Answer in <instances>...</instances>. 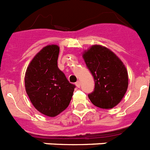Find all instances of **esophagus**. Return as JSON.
<instances>
[{"label": "esophagus", "mask_w": 150, "mask_h": 150, "mask_svg": "<svg viewBox=\"0 0 150 150\" xmlns=\"http://www.w3.org/2000/svg\"><path fill=\"white\" fill-rule=\"evenodd\" d=\"M76 86H77V87H80V85H81V84H80V81H79V80H78V81H76Z\"/></svg>", "instance_id": "1"}]
</instances>
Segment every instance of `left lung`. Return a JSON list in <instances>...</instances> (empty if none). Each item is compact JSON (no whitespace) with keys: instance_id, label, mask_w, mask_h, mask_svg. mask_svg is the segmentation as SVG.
<instances>
[{"instance_id":"obj_1","label":"left lung","mask_w":150,"mask_h":150,"mask_svg":"<svg viewBox=\"0 0 150 150\" xmlns=\"http://www.w3.org/2000/svg\"><path fill=\"white\" fill-rule=\"evenodd\" d=\"M83 58L94 78V90L88 95L93 105L112 109L120 103L128 88V72L112 51L101 45H93L83 53Z\"/></svg>"}]
</instances>
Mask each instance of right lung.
I'll return each mask as SVG.
<instances>
[{"label":"right lung","mask_w":150,"mask_h":150,"mask_svg":"<svg viewBox=\"0 0 150 150\" xmlns=\"http://www.w3.org/2000/svg\"><path fill=\"white\" fill-rule=\"evenodd\" d=\"M59 52L55 44L42 48L29 64L24 77L26 93L33 106L50 117L67 108L75 88L58 68Z\"/></svg>","instance_id":"obj_1"}]
</instances>
